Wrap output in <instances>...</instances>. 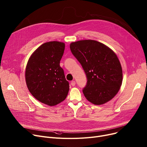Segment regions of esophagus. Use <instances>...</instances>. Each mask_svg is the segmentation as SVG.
<instances>
[{
  "label": "esophagus",
  "mask_w": 147,
  "mask_h": 147,
  "mask_svg": "<svg viewBox=\"0 0 147 147\" xmlns=\"http://www.w3.org/2000/svg\"><path fill=\"white\" fill-rule=\"evenodd\" d=\"M71 84L72 85V86H74L76 85V82L75 81H72L71 82Z\"/></svg>",
  "instance_id": "esophagus-1"
}]
</instances>
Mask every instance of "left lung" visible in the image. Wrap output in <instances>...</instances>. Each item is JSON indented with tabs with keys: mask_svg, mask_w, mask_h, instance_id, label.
<instances>
[{
	"mask_svg": "<svg viewBox=\"0 0 147 147\" xmlns=\"http://www.w3.org/2000/svg\"><path fill=\"white\" fill-rule=\"evenodd\" d=\"M70 48L86 75L87 81L83 89L86 98L96 105L111 100L122 83V67L115 53L94 40L72 42Z\"/></svg>",
	"mask_w": 147,
	"mask_h": 147,
	"instance_id": "left-lung-1",
	"label": "left lung"
}]
</instances>
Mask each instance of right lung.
<instances>
[{"label":"right lung","instance_id":"1","mask_svg":"<svg viewBox=\"0 0 147 147\" xmlns=\"http://www.w3.org/2000/svg\"><path fill=\"white\" fill-rule=\"evenodd\" d=\"M64 49L63 42H45L32 54L26 67L28 90L36 99L51 106L63 102L69 90V83L60 65Z\"/></svg>","mask_w":147,"mask_h":147}]
</instances>
